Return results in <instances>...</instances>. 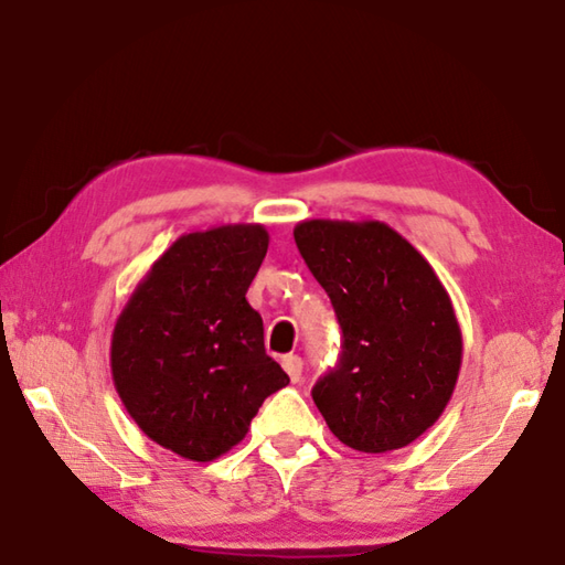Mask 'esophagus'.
<instances>
[{
    "instance_id": "esophagus-1",
    "label": "esophagus",
    "mask_w": 565,
    "mask_h": 565,
    "mask_svg": "<svg viewBox=\"0 0 565 565\" xmlns=\"http://www.w3.org/2000/svg\"><path fill=\"white\" fill-rule=\"evenodd\" d=\"M281 365H284V371L289 373L291 383H299V381H301V373H303V361H301L299 355H284Z\"/></svg>"
}]
</instances>
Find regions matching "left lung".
<instances>
[{
  "label": "left lung",
  "instance_id": "left-lung-1",
  "mask_svg": "<svg viewBox=\"0 0 565 565\" xmlns=\"http://www.w3.org/2000/svg\"><path fill=\"white\" fill-rule=\"evenodd\" d=\"M343 331L311 395L343 445L381 455L437 423L461 365L457 316L433 266L383 222L306 220L294 230Z\"/></svg>",
  "mask_w": 565,
  "mask_h": 565
}]
</instances>
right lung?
<instances>
[{"instance_id":"obj_1","label":"right lung","mask_w":565,"mask_h":565,"mask_svg":"<svg viewBox=\"0 0 565 565\" xmlns=\"http://www.w3.org/2000/svg\"><path fill=\"white\" fill-rule=\"evenodd\" d=\"M266 249L262 224L184 234L113 328L110 371L122 405L152 443L184 459L230 452L264 399L289 385L247 301Z\"/></svg>"}]
</instances>
